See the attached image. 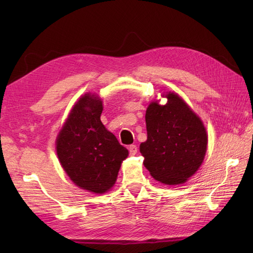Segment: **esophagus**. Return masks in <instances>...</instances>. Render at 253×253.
<instances>
[{
    "mask_svg": "<svg viewBox=\"0 0 253 253\" xmlns=\"http://www.w3.org/2000/svg\"><path fill=\"white\" fill-rule=\"evenodd\" d=\"M128 151H129V155H135L137 153V145L136 144H131L128 147Z\"/></svg>",
    "mask_w": 253,
    "mask_h": 253,
    "instance_id": "esophagus-1",
    "label": "esophagus"
}]
</instances>
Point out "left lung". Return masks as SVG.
Returning <instances> with one entry per match:
<instances>
[{"label": "left lung", "instance_id": "8db88e82", "mask_svg": "<svg viewBox=\"0 0 253 253\" xmlns=\"http://www.w3.org/2000/svg\"><path fill=\"white\" fill-rule=\"evenodd\" d=\"M165 105L150 103L145 112L147 141L141 142L143 165L165 185L186 182L201 167L208 136L201 118L174 93Z\"/></svg>", "mask_w": 253, "mask_h": 253}]
</instances>
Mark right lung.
Returning a JSON list of instances; mask_svg holds the SVG:
<instances>
[{
    "mask_svg": "<svg viewBox=\"0 0 253 253\" xmlns=\"http://www.w3.org/2000/svg\"><path fill=\"white\" fill-rule=\"evenodd\" d=\"M101 99L85 94L76 102L59 132L57 155L68 177L81 189L101 194L117 179L128 151L100 120Z\"/></svg>",
    "mask_w": 253,
    "mask_h": 253,
    "instance_id": "1",
    "label": "right lung"
}]
</instances>
